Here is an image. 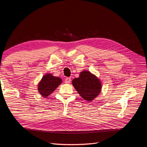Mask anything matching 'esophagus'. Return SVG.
Masks as SVG:
<instances>
[{
  "label": "esophagus",
  "instance_id": "esophagus-1",
  "mask_svg": "<svg viewBox=\"0 0 147 147\" xmlns=\"http://www.w3.org/2000/svg\"><path fill=\"white\" fill-rule=\"evenodd\" d=\"M70 82H71V78L67 77V78H65V83H70Z\"/></svg>",
  "mask_w": 147,
  "mask_h": 147
}]
</instances>
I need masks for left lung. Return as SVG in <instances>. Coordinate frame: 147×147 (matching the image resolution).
Returning <instances> with one entry per match:
<instances>
[{
  "mask_svg": "<svg viewBox=\"0 0 147 147\" xmlns=\"http://www.w3.org/2000/svg\"><path fill=\"white\" fill-rule=\"evenodd\" d=\"M72 83L80 96L87 101L94 100L101 92L100 80L87 70L81 72L79 77L74 78Z\"/></svg>",
  "mask_w": 147,
  "mask_h": 147,
  "instance_id": "obj_1",
  "label": "left lung"
}]
</instances>
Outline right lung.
<instances>
[{
    "label": "right lung",
    "mask_w": 147,
    "mask_h": 147,
    "mask_svg": "<svg viewBox=\"0 0 147 147\" xmlns=\"http://www.w3.org/2000/svg\"><path fill=\"white\" fill-rule=\"evenodd\" d=\"M62 82L61 78L53 76L50 73L46 74L38 83V92L43 97H48L60 85Z\"/></svg>",
    "instance_id": "obj_1"
}]
</instances>
